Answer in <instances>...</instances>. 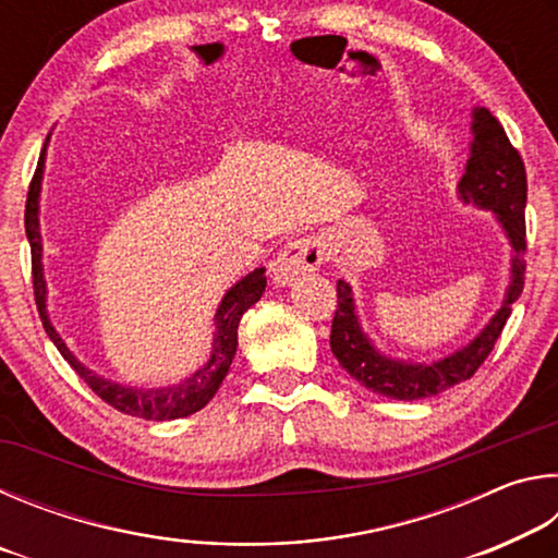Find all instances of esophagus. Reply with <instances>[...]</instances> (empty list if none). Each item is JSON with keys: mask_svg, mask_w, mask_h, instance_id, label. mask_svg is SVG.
<instances>
[{"mask_svg": "<svg viewBox=\"0 0 558 558\" xmlns=\"http://www.w3.org/2000/svg\"><path fill=\"white\" fill-rule=\"evenodd\" d=\"M325 260V245L319 239H298L282 245V251L270 263V276L278 288L292 286L298 278L319 268Z\"/></svg>", "mask_w": 558, "mask_h": 558, "instance_id": "obj_1", "label": "esophagus"}]
</instances>
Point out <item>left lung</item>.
I'll return each mask as SVG.
<instances>
[{"label": "left lung", "mask_w": 558, "mask_h": 558, "mask_svg": "<svg viewBox=\"0 0 558 558\" xmlns=\"http://www.w3.org/2000/svg\"><path fill=\"white\" fill-rule=\"evenodd\" d=\"M472 143L465 174L458 182L462 204L493 211L497 223L512 248L509 260V282L505 300L493 319L475 339H470L458 352L438 359L433 364L403 362L386 356L374 347L369 335L362 329L356 315L354 295L349 282L337 280V313L332 319L329 347L342 369L366 389L386 396V399L415 401L438 396L456 384L468 381L480 369L495 342L502 335L507 317L512 315L514 300L524 290V251H526V172L517 149L505 135V128L487 108L472 110Z\"/></svg>", "instance_id": "1"}]
</instances>
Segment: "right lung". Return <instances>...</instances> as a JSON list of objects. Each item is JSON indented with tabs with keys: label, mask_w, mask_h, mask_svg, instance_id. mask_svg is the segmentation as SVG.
<instances>
[{
	"label": "right lung",
	"mask_w": 558,
	"mask_h": 558,
	"mask_svg": "<svg viewBox=\"0 0 558 558\" xmlns=\"http://www.w3.org/2000/svg\"><path fill=\"white\" fill-rule=\"evenodd\" d=\"M49 137H46L39 165H36V172L29 184V196H26V214H24L26 239H29V245H32L34 298H36V307H39V317L44 323L46 335H49V339L56 344V349H59L65 362L73 366L75 374H78L102 401L110 403L112 409H118L120 413L137 415V418H145V421H174V418H184V415L202 411L204 405L214 399V393L219 391L221 381L231 369L235 347H239V323L243 313L251 305H256L263 292H266V282H268L266 268H256L235 282L233 288L226 290V295L219 302V310H216L214 315L216 329H214L209 362H206L202 369H196L192 376H186L184 381L159 386V389H143V386H122L106 379V376L90 372L86 364H81L78 359H75L69 344L63 342V337L56 332V327L49 317V307H46L49 288H46L44 263H41L44 243H41V226H39V196H41V179H44V162H46Z\"/></svg>",
	"instance_id": "right-lung-1"
}]
</instances>
